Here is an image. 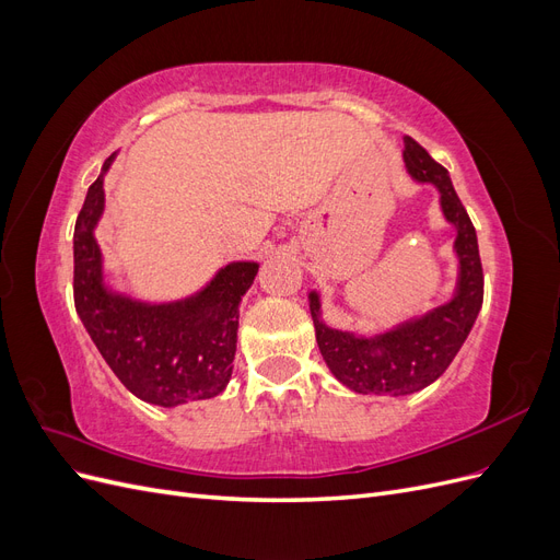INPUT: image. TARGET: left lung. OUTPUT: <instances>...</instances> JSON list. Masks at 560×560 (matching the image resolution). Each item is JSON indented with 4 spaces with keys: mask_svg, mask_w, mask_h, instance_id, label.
I'll return each mask as SVG.
<instances>
[{
    "mask_svg": "<svg viewBox=\"0 0 560 560\" xmlns=\"http://www.w3.org/2000/svg\"><path fill=\"white\" fill-rule=\"evenodd\" d=\"M404 163L416 182L434 186L446 222L455 226L457 282L451 301L374 336L327 327L322 322L319 294L315 290L308 294L322 358L336 381L358 395L401 397L434 383L463 348L483 303L477 231L453 189L448 171L409 135L404 138Z\"/></svg>",
    "mask_w": 560,
    "mask_h": 560,
    "instance_id": "8db88e82",
    "label": "left lung"
}]
</instances>
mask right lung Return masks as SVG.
Here are the masks:
<instances>
[{
  "mask_svg": "<svg viewBox=\"0 0 560 560\" xmlns=\"http://www.w3.org/2000/svg\"><path fill=\"white\" fill-rule=\"evenodd\" d=\"M107 159L83 200L74 226V306L109 369L135 397L156 406L217 397L231 381L238 306L257 276V261H233L200 292L147 303L105 282L95 226L105 210Z\"/></svg>",
  "mask_w": 560,
  "mask_h": 560,
  "instance_id": "obj_1",
  "label": "right lung"
}]
</instances>
